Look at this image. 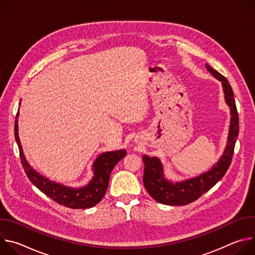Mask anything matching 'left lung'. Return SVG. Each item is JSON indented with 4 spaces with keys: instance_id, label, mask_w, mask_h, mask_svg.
<instances>
[{
    "instance_id": "left-lung-1",
    "label": "left lung",
    "mask_w": 255,
    "mask_h": 255,
    "mask_svg": "<svg viewBox=\"0 0 255 255\" xmlns=\"http://www.w3.org/2000/svg\"><path fill=\"white\" fill-rule=\"evenodd\" d=\"M206 67L214 78L221 82L225 102L230 108L231 118L226 147L220 159L213 165L210 170L205 171L196 177L175 181V183L168 180L164 176L163 165L158 157H150L144 154L142 157L144 162L143 184L148 194L160 204L184 206L198 200L204 193L212 189L224 176L231 164L235 143L239 133V119L234 100V93L225 77L212 68L209 64H206Z\"/></svg>"
}]
</instances>
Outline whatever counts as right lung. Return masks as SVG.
Wrapping results in <instances>:
<instances>
[{
	"label": "right lung",
	"mask_w": 255,
	"mask_h": 255,
	"mask_svg": "<svg viewBox=\"0 0 255 255\" xmlns=\"http://www.w3.org/2000/svg\"><path fill=\"white\" fill-rule=\"evenodd\" d=\"M21 105V101L19 106ZM18 117L19 110L16 115L15 120V139L18 144L20 158L31 183L39 189L43 194L48 196L54 202L63 205L71 209H87L96 206L105 196L106 191L109 186V179L114 166L126 155L125 149L107 151L101 153L93 163V178L90 183L81 188L67 187L49 178L43 176L39 172L33 169V167L28 163L23 152L22 145L18 133Z\"/></svg>",
	"instance_id": "1"
}]
</instances>
